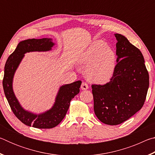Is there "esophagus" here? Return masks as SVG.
Masks as SVG:
<instances>
[{
  "label": "esophagus",
  "mask_w": 155,
  "mask_h": 155,
  "mask_svg": "<svg viewBox=\"0 0 155 155\" xmlns=\"http://www.w3.org/2000/svg\"><path fill=\"white\" fill-rule=\"evenodd\" d=\"M81 90H87V89L89 88V85L88 84L86 83V82H83L82 84H81Z\"/></svg>",
  "instance_id": "1"
}]
</instances>
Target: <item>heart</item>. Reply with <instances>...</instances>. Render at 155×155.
<instances>
[{
    "label": "heart",
    "mask_w": 155,
    "mask_h": 155,
    "mask_svg": "<svg viewBox=\"0 0 155 155\" xmlns=\"http://www.w3.org/2000/svg\"><path fill=\"white\" fill-rule=\"evenodd\" d=\"M116 54L103 41L94 42L81 54L78 59L81 65L87 66L89 79L96 83L109 82L114 74Z\"/></svg>",
    "instance_id": "b5f03b06"
}]
</instances>
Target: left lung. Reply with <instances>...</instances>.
Segmentation results:
<instances>
[{
  "mask_svg": "<svg viewBox=\"0 0 155 155\" xmlns=\"http://www.w3.org/2000/svg\"><path fill=\"white\" fill-rule=\"evenodd\" d=\"M117 64L109 83L91 85L94 113L100 121L117 125L142 108L149 87L143 54L121 34L115 33Z\"/></svg>",
  "mask_w": 155,
  "mask_h": 155,
  "instance_id": "left-lung-1",
  "label": "left lung"
}]
</instances>
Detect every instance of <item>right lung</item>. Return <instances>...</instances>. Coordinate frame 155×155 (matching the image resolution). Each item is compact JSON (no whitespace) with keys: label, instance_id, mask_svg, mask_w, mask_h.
Listing matches in <instances>:
<instances>
[{"label":"right lung","instance_id":"add662e5","mask_svg":"<svg viewBox=\"0 0 155 155\" xmlns=\"http://www.w3.org/2000/svg\"><path fill=\"white\" fill-rule=\"evenodd\" d=\"M54 45L51 38L28 39L20 41L14 52L8 57L5 65L2 86L5 96L14 115L22 123L29 127L32 126L38 128L55 127L66 115L71 100L79 93L81 81L62 85L52 108L38 115L25 110L15 97L12 87L13 78L25 54L33 51H48Z\"/></svg>","mask_w":155,"mask_h":155}]
</instances>
